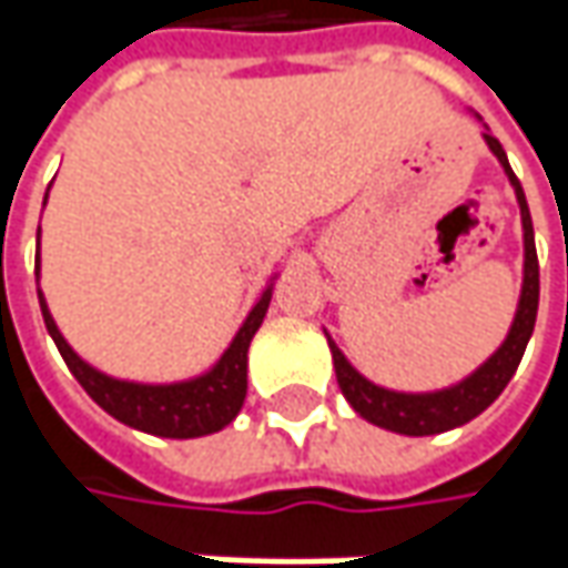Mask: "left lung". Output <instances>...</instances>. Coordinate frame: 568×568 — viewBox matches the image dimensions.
Instances as JSON below:
<instances>
[{"mask_svg":"<svg viewBox=\"0 0 568 568\" xmlns=\"http://www.w3.org/2000/svg\"><path fill=\"white\" fill-rule=\"evenodd\" d=\"M484 142L493 151V158L499 161L503 173L509 176V186L515 189V202H518V211H521V243H525L521 294H518L513 325H509L503 344L474 373H468L465 379H458L455 385L436 388V392H398V388H385V385L366 379L361 369L344 357V351L335 344V338L325 332L332 361H335L341 395L347 398V404L361 414L363 420L382 426V429H392V433H402V436H436V433H446V429H455V426H465L477 414H484L515 376L521 354H525L531 332H535L537 300H540V268H537L531 211H528V202H525V189L515 180L509 158H506L503 144L493 139L490 129H484Z\"/></svg>","mask_w":568,"mask_h":568,"instance_id":"obj_1","label":"left lung"}]
</instances>
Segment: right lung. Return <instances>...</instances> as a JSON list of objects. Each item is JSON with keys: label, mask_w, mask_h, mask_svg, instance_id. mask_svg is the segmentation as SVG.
Wrapping results in <instances>:
<instances>
[{"label": "right lung", "mask_w": 568, "mask_h": 568, "mask_svg": "<svg viewBox=\"0 0 568 568\" xmlns=\"http://www.w3.org/2000/svg\"><path fill=\"white\" fill-rule=\"evenodd\" d=\"M47 199H50V189L43 195V205H47ZM33 274H37L40 313H43L47 332L55 341L62 361L72 369V376L81 382V388L110 417H116L120 424L132 426V429H142V433H151V436H164V439H199V436H211V433H217V429L233 424V417L243 410V402H246L250 344L255 338V332H258L265 313H268L277 274L268 277L265 291L252 303L250 316L243 318V325L236 328V335L227 344V351L211 363L205 373L176 382H135L110 376V373L98 369L94 363L84 361L75 347L62 338L53 313L47 306V296L40 291V227H37V262H33Z\"/></svg>", "instance_id": "obj_1"}]
</instances>
